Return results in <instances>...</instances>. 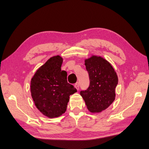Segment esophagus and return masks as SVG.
Returning a JSON list of instances; mask_svg holds the SVG:
<instances>
[{
	"mask_svg": "<svg viewBox=\"0 0 149 149\" xmlns=\"http://www.w3.org/2000/svg\"><path fill=\"white\" fill-rule=\"evenodd\" d=\"M75 87L76 88V89L77 90H79V83H76L75 84Z\"/></svg>",
	"mask_w": 149,
	"mask_h": 149,
	"instance_id": "34e87169",
	"label": "esophagus"
}]
</instances>
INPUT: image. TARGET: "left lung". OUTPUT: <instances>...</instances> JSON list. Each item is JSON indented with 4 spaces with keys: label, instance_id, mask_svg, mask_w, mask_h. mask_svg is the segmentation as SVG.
<instances>
[{
    "label": "left lung",
    "instance_id": "left-lung-1",
    "mask_svg": "<svg viewBox=\"0 0 149 149\" xmlns=\"http://www.w3.org/2000/svg\"><path fill=\"white\" fill-rule=\"evenodd\" d=\"M90 86L80 95L88 111L99 113L107 109L115 100L118 77L111 64L103 57L92 55L85 59Z\"/></svg>",
    "mask_w": 149,
    "mask_h": 149
}]
</instances>
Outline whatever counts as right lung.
<instances>
[{
	"instance_id": "right-lung-1",
	"label": "right lung",
	"mask_w": 149,
	"mask_h": 149,
	"mask_svg": "<svg viewBox=\"0 0 149 149\" xmlns=\"http://www.w3.org/2000/svg\"><path fill=\"white\" fill-rule=\"evenodd\" d=\"M59 55L51 57L38 69L31 80L30 91L38 109L49 118L59 117L67 109L69 97L77 90L68 83V74L61 70Z\"/></svg>"
}]
</instances>
